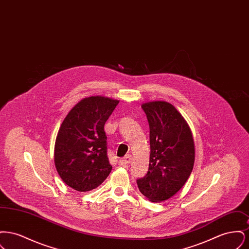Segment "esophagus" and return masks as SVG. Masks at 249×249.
Returning <instances> with one entry per match:
<instances>
[{
    "label": "esophagus",
    "mask_w": 249,
    "mask_h": 249,
    "mask_svg": "<svg viewBox=\"0 0 249 249\" xmlns=\"http://www.w3.org/2000/svg\"><path fill=\"white\" fill-rule=\"evenodd\" d=\"M131 160H132L131 156H130V155H127L125 158L119 160V164L121 166L127 165V164H130V162H131Z\"/></svg>",
    "instance_id": "obj_1"
}]
</instances>
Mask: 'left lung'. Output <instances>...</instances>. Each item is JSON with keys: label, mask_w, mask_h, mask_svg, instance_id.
Here are the masks:
<instances>
[{"label": "left lung", "mask_w": 249, "mask_h": 249, "mask_svg": "<svg viewBox=\"0 0 249 249\" xmlns=\"http://www.w3.org/2000/svg\"><path fill=\"white\" fill-rule=\"evenodd\" d=\"M149 124L150 159L146 175L136 180L149 201L168 200L180 190L192 172L195 148L187 121L166 102L143 104Z\"/></svg>", "instance_id": "1"}]
</instances>
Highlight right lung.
Segmentation results:
<instances>
[{
  "mask_svg": "<svg viewBox=\"0 0 249 249\" xmlns=\"http://www.w3.org/2000/svg\"><path fill=\"white\" fill-rule=\"evenodd\" d=\"M119 101L102 96L81 100L60 125L54 161L63 182L77 191H89L109 176L105 124Z\"/></svg>",
  "mask_w": 249,
  "mask_h": 249,
  "instance_id": "right-lung-1",
  "label": "right lung"
}]
</instances>
